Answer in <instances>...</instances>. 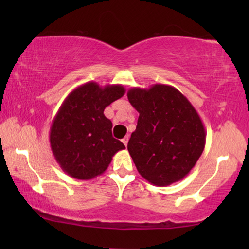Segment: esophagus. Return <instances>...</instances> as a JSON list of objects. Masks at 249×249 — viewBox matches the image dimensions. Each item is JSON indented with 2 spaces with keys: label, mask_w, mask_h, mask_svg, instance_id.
I'll use <instances>...</instances> for the list:
<instances>
[{
  "label": "esophagus",
  "mask_w": 249,
  "mask_h": 249,
  "mask_svg": "<svg viewBox=\"0 0 249 249\" xmlns=\"http://www.w3.org/2000/svg\"><path fill=\"white\" fill-rule=\"evenodd\" d=\"M128 141H129V137H128V136H125V137H124V139H122V142H124V146H127V145H128Z\"/></svg>",
  "instance_id": "esophagus-1"
}]
</instances>
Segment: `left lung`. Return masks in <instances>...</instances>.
Wrapping results in <instances>:
<instances>
[{"label":"left lung","mask_w":249,"mask_h":249,"mask_svg":"<svg viewBox=\"0 0 249 249\" xmlns=\"http://www.w3.org/2000/svg\"><path fill=\"white\" fill-rule=\"evenodd\" d=\"M127 95L139 113L128 142L138 172L154 186H169L185 178L206 142L205 128L195 107L169 85L134 87Z\"/></svg>","instance_id":"obj_1"}]
</instances>
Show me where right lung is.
<instances>
[{
    "label": "right lung",
    "mask_w": 249,
    "mask_h": 249,
    "mask_svg": "<svg viewBox=\"0 0 249 249\" xmlns=\"http://www.w3.org/2000/svg\"><path fill=\"white\" fill-rule=\"evenodd\" d=\"M125 93L122 85L102 87L89 81L66 97L53 119L50 144L54 158L68 176L90 180L101 176L124 145L112 136L105 107Z\"/></svg>",
    "instance_id": "right-lung-1"
}]
</instances>
